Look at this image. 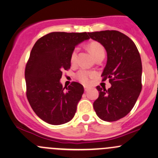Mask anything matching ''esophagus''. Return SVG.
Wrapping results in <instances>:
<instances>
[{
	"label": "esophagus",
	"instance_id": "34e87169",
	"mask_svg": "<svg viewBox=\"0 0 158 158\" xmlns=\"http://www.w3.org/2000/svg\"><path fill=\"white\" fill-rule=\"evenodd\" d=\"M84 89H85V91H88V90L90 89V88H88V87H87V86H85Z\"/></svg>",
	"mask_w": 158,
	"mask_h": 158
}]
</instances>
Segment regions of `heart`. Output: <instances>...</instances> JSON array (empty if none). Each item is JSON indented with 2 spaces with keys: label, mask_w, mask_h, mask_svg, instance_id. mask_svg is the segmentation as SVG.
I'll list each match as a JSON object with an SVG mask.
<instances>
[{
  "label": "heart",
  "mask_w": 158,
  "mask_h": 158,
  "mask_svg": "<svg viewBox=\"0 0 158 158\" xmlns=\"http://www.w3.org/2000/svg\"><path fill=\"white\" fill-rule=\"evenodd\" d=\"M88 49L92 53V55L95 59L99 56L104 55L105 56V50L104 48L98 42H91L88 45ZM78 52H79V48L76 47L73 49V51L71 52L70 54V60L71 64H75L77 61V56ZM97 77V73L94 71H89V70H84L81 69L79 70V71L76 73V78L79 80L80 82L84 85H89L91 82L92 79H95Z\"/></svg>",
  "instance_id": "b5f03b06"
}]
</instances>
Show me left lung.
I'll return each instance as SVG.
<instances>
[{"label": "left lung", "mask_w": 158, "mask_h": 158, "mask_svg": "<svg viewBox=\"0 0 158 158\" xmlns=\"http://www.w3.org/2000/svg\"><path fill=\"white\" fill-rule=\"evenodd\" d=\"M90 39L106 50L108 60L102 74L111 87L97 86L99 97L94 102L98 117L107 122L123 118L135 106L142 90V62L134 41L117 30L88 32Z\"/></svg>", "instance_id": "1"}]
</instances>
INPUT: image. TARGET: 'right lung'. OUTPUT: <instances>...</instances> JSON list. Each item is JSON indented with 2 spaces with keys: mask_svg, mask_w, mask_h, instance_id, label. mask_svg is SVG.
I'll use <instances>...</instances> for the list:
<instances>
[{
  "mask_svg": "<svg viewBox=\"0 0 158 158\" xmlns=\"http://www.w3.org/2000/svg\"><path fill=\"white\" fill-rule=\"evenodd\" d=\"M89 39L87 32H53L34 44L25 68L26 95L44 122L61 125L73 118L84 88L72 81L64 90L60 79L63 70L70 68V54L76 45Z\"/></svg>",
  "mask_w": 158,
  "mask_h": 158,
  "instance_id": "1",
  "label": "right lung"
}]
</instances>
